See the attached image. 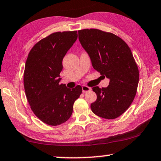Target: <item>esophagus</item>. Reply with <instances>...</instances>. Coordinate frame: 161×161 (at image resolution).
I'll use <instances>...</instances> for the list:
<instances>
[{
	"instance_id": "34e87169",
	"label": "esophagus",
	"mask_w": 161,
	"mask_h": 161,
	"mask_svg": "<svg viewBox=\"0 0 161 161\" xmlns=\"http://www.w3.org/2000/svg\"><path fill=\"white\" fill-rule=\"evenodd\" d=\"M81 88H82L83 92H88V91L91 90L90 87H87V86H85V85H83L82 87H81Z\"/></svg>"
}]
</instances>
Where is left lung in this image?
<instances>
[{
  "mask_svg": "<svg viewBox=\"0 0 161 161\" xmlns=\"http://www.w3.org/2000/svg\"><path fill=\"white\" fill-rule=\"evenodd\" d=\"M78 33L93 68L110 80L107 87H92L97 100L91 104V110L101 118H118L133 102L139 83L138 67L131 50L113 33L97 29L79 30Z\"/></svg>",
  "mask_w": 161,
  "mask_h": 161,
  "instance_id": "8db88e82",
  "label": "left lung"
}]
</instances>
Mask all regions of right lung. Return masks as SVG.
<instances>
[{"instance_id":"1","label":"right lung","mask_w":161,"mask_h":161,"mask_svg":"<svg viewBox=\"0 0 161 161\" xmlns=\"http://www.w3.org/2000/svg\"><path fill=\"white\" fill-rule=\"evenodd\" d=\"M76 39V31L53 33L36 43L26 61V97L35 116L50 126L70 118L74 101L82 92L80 85L69 89L59 84L63 58Z\"/></svg>"}]
</instances>
